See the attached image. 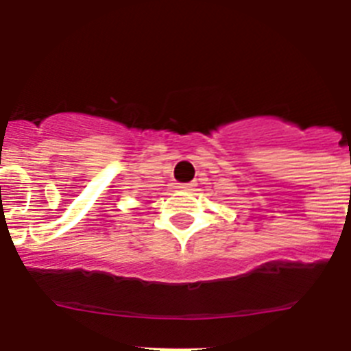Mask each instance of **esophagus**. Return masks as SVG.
<instances>
[{
    "instance_id": "obj_1",
    "label": "esophagus",
    "mask_w": 351,
    "mask_h": 351,
    "mask_svg": "<svg viewBox=\"0 0 351 351\" xmlns=\"http://www.w3.org/2000/svg\"><path fill=\"white\" fill-rule=\"evenodd\" d=\"M191 188V184H179L178 190H182V191H188Z\"/></svg>"
}]
</instances>
